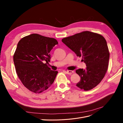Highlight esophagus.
Instances as JSON below:
<instances>
[{
  "mask_svg": "<svg viewBox=\"0 0 123 123\" xmlns=\"http://www.w3.org/2000/svg\"><path fill=\"white\" fill-rule=\"evenodd\" d=\"M66 72L68 74H71L73 73L74 71H71V70H68V71H67Z\"/></svg>",
  "mask_w": 123,
  "mask_h": 123,
  "instance_id": "esophagus-1",
  "label": "esophagus"
}]
</instances>
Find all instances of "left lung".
Listing matches in <instances>:
<instances>
[{
    "instance_id": "8db88e82",
    "label": "left lung",
    "mask_w": 123,
    "mask_h": 123,
    "mask_svg": "<svg viewBox=\"0 0 123 123\" xmlns=\"http://www.w3.org/2000/svg\"><path fill=\"white\" fill-rule=\"evenodd\" d=\"M62 41L77 56H82V61L87 66L85 69L76 70L80 77L76 86L85 91L96 87L103 79L108 67L110 53L105 38L98 33L84 31Z\"/></svg>"
}]
</instances>
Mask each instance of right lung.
<instances>
[{"label":"right lung","instance_id":"obj_1","mask_svg":"<svg viewBox=\"0 0 123 123\" xmlns=\"http://www.w3.org/2000/svg\"><path fill=\"white\" fill-rule=\"evenodd\" d=\"M57 41L38 34L21 38L13 56L16 71L23 84L35 93L46 90L53 84L58 72L51 70L50 51ZM46 61V63L44 64Z\"/></svg>","mask_w":123,"mask_h":123}]
</instances>
